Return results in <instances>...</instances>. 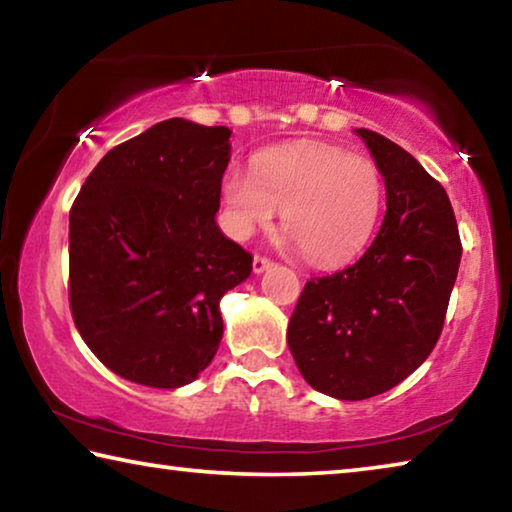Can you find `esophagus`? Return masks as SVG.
Here are the masks:
<instances>
[{"label":"esophagus","mask_w":512,"mask_h":512,"mask_svg":"<svg viewBox=\"0 0 512 512\" xmlns=\"http://www.w3.org/2000/svg\"><path fill=\"white\" fill-rule=\"evenodd\" d=\"M271 264H273V262H271V259H268V257H262V255H255V257H253V271H255V273H264L266 268L271 266Z\"/></svg>","instance_id":"34e87169"}]
</instances>
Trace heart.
Masks as SVG:
<instances>
[{"mask_svg":"<svg viewBox=\"0 0 512 512\" xmlns=\"http://www.w3.org/2000/svg\"><path fill=\"white\" fill-rule=\"evenodd\" d=\"M221 196L230 237L248 239L282 210L289 241L309 262L341 266L368 246L384 205V183L366 155L296 144L262 153L255 171H225Z\"/></svg>","mask_w":512,"mask_h":512,"instance_id":"b5f03b06","label":"heart"}]
</instances>
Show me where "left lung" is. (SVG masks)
Returning a JSON list of instances; mask_svg holds the SVG:
<instances>
[{"label": "left lung", "instance_id": "obj_1", "mask_svg": "<svg viewBox=\"0 0 512 512\" xmlns=\"http://www.w3.org/2000/svg\"><path fill=\"white\" fill-rule=\"evenodd\" d=\"M357 135L384 176L386 216L357 264L311 277L287 329L307 384L352 402L391 391L436 348L463 253L443 185L384 135Z\"/></svg>", "mask_w": 512, "mask_h": 512}]
</instances>
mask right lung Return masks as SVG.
<instances>
[{"mask_svg": "<svg viewBox=\"0 0 512 512\" xmlns=\"http://www.w3.org/2000/svg\"><path fill=\"white\" fill-rule=\"evenodd\" d=\"M230 128L173 117L121 142L69 210V309L103 366L151 388H178L210 366L221 298L253 255L214 214Z\"/></svg>", "mask_w": 512, "mask_h": 512, "instance_id": "add662e5", "label": "right lung"}]
</instances>
